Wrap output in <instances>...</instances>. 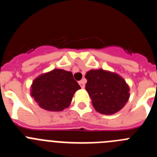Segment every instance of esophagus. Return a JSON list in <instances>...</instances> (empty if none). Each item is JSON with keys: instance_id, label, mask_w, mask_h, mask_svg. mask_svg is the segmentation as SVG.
Instances as JSON below:
<instances>
[{"instance_id": "34e87169", "label": "esophagus", "mask_w": 157, "mask_h": 157, "mask_svg": "<svg viewBox=\"0 0 157 157\" xmlns=\"http://www.w3.org/2000/svg\"><path fill=\"white\" fill-rule=\"evenodd\" d=\"M85 83H86V79H82L81 81H79V85L81 86V88H85Z\"/></svg>"}]
</instances>
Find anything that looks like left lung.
<instances>
[{"instance_id": "8db88e82", "label": "left lung", "mask_w": 157, "mask_h": 157, "mask_svg": "<svg viewBox=\"0 0 157 157\" xmlns=\"http://www.w3.org/2000/svg\"><path fill=\"white\" fill-rule=\"evenodd\" d=\"M86 90L95 110L112 115L121 110L130 98V87L122 76L104 69L86 72Z\"/></svg>"}]
</instances>
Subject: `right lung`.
<instances>
[{"label": "right lung", "mask_w": 157, "mask_h": 157, "mask_svg": "<svg viewBox=\"0 0 157 157\" xmlns=\"http://www.w3.org/2000/svg\"><path fill=\"white\" fill-rule=\"evenodd\" d=\"M80 89L71 72L56 68L34 78L30 92L40 108L61 112L70 106L75 93Z\"/></svg>", "instance_id": "1"}]
</instances>
